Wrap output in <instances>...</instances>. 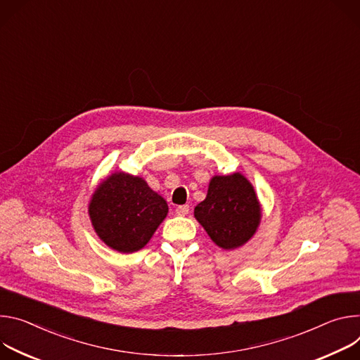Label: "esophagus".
<instances>
[{"label": "esophagus", "mask_w": 360, "mask_h": 360, "mask_svg": "<svg viewBox=\"0 0 360 360\" xmlns=\"http://www.w3.org/2000/svg\"><path fill=\"white\" fill-rule=\"evenodd\" d=\"M188 210H190L188 205H183V206L176 207V214L177 216H186V214H188Z\"/></svg>", "instance_id": "1"}]
</instances>
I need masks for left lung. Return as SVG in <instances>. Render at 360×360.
<instances>
[{
  "label": "left lung",
  "mask_w": 360,
  "mask_h": 360,
  "mask_svg": "<svg viewBox=\"0 0 360 360\" xmlns=\"http://www.w3.org/2000/svg\"><path fill=\"white\" fill-rule=\"evenodd\" d=\"M194 217L219 248L234 250L257 231L262 205L253 184L242 173L213 176L206 198L194 207Z\"/></svg>",
  "instance_id": "8db88e82"
}]
</instances>
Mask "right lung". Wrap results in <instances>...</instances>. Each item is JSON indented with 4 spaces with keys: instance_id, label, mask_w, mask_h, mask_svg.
Returning <instances> with one entry per match:
<instances>
[{
    "instance_id": "add662e5",
    "label": "right lung",
    "mask_w": 360,
    "mask_h": 360,
    "mask_svg": "<svg viewBox=\"0 0 360 360\" xmlns=\"http://www.w3.org/2000/svg\"><path fill=\"white\" fill-rule=\"evenodd\" d=\"M167 213L162 195L143 177L124 172L107 176L89 203V216L100 240L120 253L143 249Z\"/></svg>"
}]
</instances>
